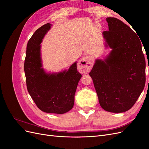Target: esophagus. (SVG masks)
Wrapping results in <instances>:
<instances>
[{
    "instance_id": "obj_1",
    "label": "esophagus",
    "mask_w": 149,
    "mask_h": 149,
    "mask_svg": "<svg viewBox=\"0 0 149 149\" xmlns=\"http://www.w3.org/2000/svg\"><path fill=\"white\" fill-rule=\"evenodd\" d=\"M78 65L80 68H81L86 73L89 72L91 70V68L93 66V62L91 58L89 56H83L79 60Z\"/></svg>"
}]
</instances>
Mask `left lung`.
I'll use <instances>...</instances> for the list:
<instances>
[{"label": "left lung", "instance_id": "8db88e82", "mask_svg": "<svg viewBox=\"0 0 149 149\" xmlns=\"http://www.w3.org/2000/svg\"><path fill=\"white\" fill-rule=\"evenodd\" d=\"M106 21L109 30L102 34L106 48L111 50L104 60H95L89 74L102 109L122 113L134 106L143 90L146 60L136 32L116 18Z\"/></svg>", "mask_w": 149, "mask_h": 149}]
</instances>
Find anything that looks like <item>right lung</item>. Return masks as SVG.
<instances>
[{
    "label": "right lung",
    "instance_id": "add662e5",
    "mask_svg": "<svg viewBox=\"0 0 149 149\" xmlns=\"http://www.w3.org/2000/svg\"><path fill=\"white\" fill-rule=\"evenodd\" d=\"M52 25L48 23L42 26L29 40L24 71L28 91L39 109L47 113L62 114L73 108L82 75L77 70V61L68 70L59 72H47L43 68L41 43Z\"/></svg>",
    "mask_w": 149,
    "mask_h": 149
}]
</instances>
